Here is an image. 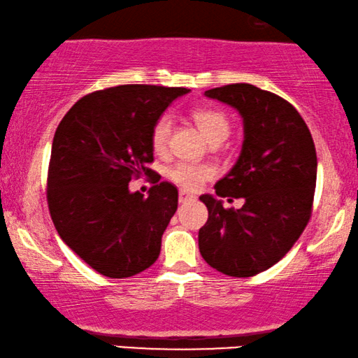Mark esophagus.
I'll return each mask as SVG.
<instances>
[{"label":"esophagus","instance_id":"esophagus-1","mask_svg":"<svg viewBox=\"0 0 358 358\" xmlns=\"http://www.w3.org/2000/svg\"><path fill=\"white\" fill-rule=\"evenodd\" d=\"M189 200H194V195L187 194L185 190H180V192H179V202L184 203V202H189Z\"/></svg>","mask_w":358,"mask_h":358}]
</instances>
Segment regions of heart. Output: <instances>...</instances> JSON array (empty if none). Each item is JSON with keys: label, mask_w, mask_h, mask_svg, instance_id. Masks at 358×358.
I'll list each match as a JSON object with an SVG mask.
<instances>
[{"label": "heart", "mask_w": 358, "mask_h": 358, "mask_svg": "<svg viewBox=\"0 0 358 358\" xmlns=\"http://www.w3.org/2000/svg\"><path fill=\"white\" fill-rule=\"evenodd\" d=\"M192 119L200 131L205 135L210 143H220L231 131V122L223 110L213 107H197L192 110ZM173 117L171 114L159 115L151 127V148L155 153L164 155L169 148L171 134H173ZM169 179L179 187L185 190H199L202 185L215 176V169L210 164H192L178 163L171 166L168 171Z\"/></svg>", "instance_id": "heart-1"}]
</instances>
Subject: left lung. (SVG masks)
<instances>
[{
    "instance_id": "1",
    "label": "left lung",
    "mask_w": 358,
    "mask_h": 358,
    "mask_svg": "<svg viewBox=\"0 0 358 358\" xmlns=\"http://www.w3.org/2000/svg\"><path fill=\"white\" fill-rule=\"evenodd\" d=\"M243 117L244 141L233 169L200 200L208 220L199 249L210 267L229 277H252L293 248L311 218L316 148L310 129L290 102L248 83L205 91ZM222 196L244 198L239 210Z\"/></svg>"
}]
</instances>
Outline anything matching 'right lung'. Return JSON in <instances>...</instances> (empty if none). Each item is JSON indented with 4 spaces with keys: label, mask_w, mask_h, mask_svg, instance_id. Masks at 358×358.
I'll list each match as a JSON object with an SVG mask.
<instances>
[{
    "label": "right lung",
    "mask_w": 358,
    "mask_h": 358,
    "mask_svg": "<svg viewBox=\"0 0 358 358\" xmlns=\"http://www.w3.org/2000/svg\"><path fill=\"white\" fill-rule=\"evenodd\" d=\"M185 87L122 85L81 97L57 127L47 202L58 234L91 268L125 278L153 266L178 210V189L159 182L151 127ZM155 174L148 198L128 182Z\"/></svg>",
    "instance_id": "1"
}]
</instances>
